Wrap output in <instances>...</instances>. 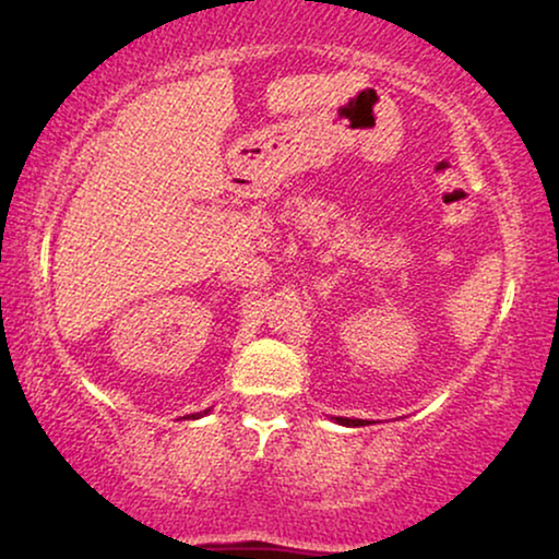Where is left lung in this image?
I'll return each instance as SVG.
<instances>
[{"mask_svg": "<svg viewBox=\"0 0 559 559\" xmlns=\"http://www.w3.org/2000/svg\"><path fill=\"white\" fill-rule=\"evenodd\" d=\"M338 424H344V426H361L365 421H361V418H336Z\"/></svg>", "mask_w": 559, "mask_h": 559, "instance_id": "8db88e82", "label": "left lung"}]
</instances>
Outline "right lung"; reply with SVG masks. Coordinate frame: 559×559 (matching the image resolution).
<instances>
[{
	"label": "right lung",
	"mask_w": 559,
	"mask_h": 559,
	"mask_svg": "<svg viewBox=\"0 0 559 559\" xmlns=\"http://www.w3.org/2000/svg\"><path fill=\"white\" fill-rule=\"evenodd\" d=\"M205 413H207V411H205Z\"/></svg>",
	"instance_id": "1"
}]
</instances>
